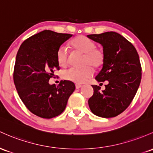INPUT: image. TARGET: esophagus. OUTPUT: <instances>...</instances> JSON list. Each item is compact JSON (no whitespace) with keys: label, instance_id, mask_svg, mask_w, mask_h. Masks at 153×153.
Wrapping results in <instances>:
<instances>
[{"label":"esophagus","instance_id":"1","mask_svg":"<svg viewBox=\"0 0 153 153\" xmlns=\"http://www.w3.org/2000/svg\"><path fill=\"white\" fill-rule=\"evenodd\" d=\"M81 86H82V85H80V84H78V83H77V84H75V88H76L77 89H78V88H80Z\"/></svg>","mask_w":153,"mask_h":153}]
</instances>
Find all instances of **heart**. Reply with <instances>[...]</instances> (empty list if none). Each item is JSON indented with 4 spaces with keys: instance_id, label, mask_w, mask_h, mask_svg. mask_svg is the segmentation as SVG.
<instances>
[{
    "instance_id": "b5f03b06",
    "label": "heart",
    "mask_w": 153,
    "mask_h": 153,
    "mask_svg": "<svg viewBox=\"0 0 153 153\" xmlns=\"http://www.w3.org/2000/svg\"><path fill=\"white\" fill-rule=\"evenodd\" d=\"M72 48L75 51L83 53L82 65L80 68H70L63 73V78L74 83H83L93 73L94 68H98L103 65L105 53L102 50L96 48V43L90 38L84 36H77L70 42ZM56 62L62 68L67 66L68 63L69 52L67 47L62 46L56 52ZM91 66H90V65Z\"/></svg>"
}]
</instances>
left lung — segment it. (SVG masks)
<instances>
[{"mask_svg":"<svg viewBox=\"0 0 153 153\" xmlns=\"http://www.w3.org/2000/svg\"><path fill=\"white\" fill-rule=\"evenodd\" d=\"M87 37L100 43L105 53L102 68L95 79L108 81L103 91L92 85L94 94L88 102L90 110L99 117H115L129 106L140 84L142 68L138 53L128 40L115 32Z\"/></svg>","mask_w":153,"mask_h":153,"instance_id":"8db88e82","label":"left lung"}]
</instances>
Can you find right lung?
I'll return each instance as SVG.
<instances>
[{
    "label": "right lung",
    "mask_w": 153,
    "mask_h": 153,
    "mask_svg": "<svg viewBox=\"0 0 153 153\" xmlns=\"http://www.w3.org/2000/svg\"><path fill=\"white\" fill-rule=\"evenodd\" d=\"M73 35L43 30L22 43L15 62L14 82L20 99L30 112L43 118L58 116L65 110L75 85L62 80L49 84L59 70L56 52Z\"/></svg>",
    "instance_id": "right-lung-1"
}]
</instances>
